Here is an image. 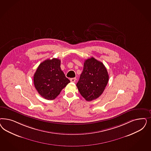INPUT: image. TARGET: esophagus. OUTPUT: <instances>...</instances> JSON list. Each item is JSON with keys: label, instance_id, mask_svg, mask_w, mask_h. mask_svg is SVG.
Returning a JSON list of instances; mask_svg holds the SVG:
<instances>
[{"label": "esophagus", "instance_id": "obj_1", "mask_svg": "<svg viewBox=\"0 0 151 151\" xmlns=\"http://www.w3.org/2000/svg\"><path fill=\"white\" fill-rule=\"evenodd\" d=\"M70 81L71 82H73V83H75L76 81V78H72L70 79Z\"/></svg>", "mask_w": 151, "mask_h": 151}]
</instances>
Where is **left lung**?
<instances>
[{"instance_id":"obj_1","label":"left lung","mask_w":151,"mask_h":151,"mask_svg":"<svg viewBox=\"0 0 151 151\" xmlns=\"http://www.w3.org/2000/svg\"><path fill=\"white\" fill-rule=\"evenodd\" d=\"M108 79L109 76L104 65L91 57L84 61L83 72L77 87L87 101H92L102 94Z\"/></svg>"}]
</instances>
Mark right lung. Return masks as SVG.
<instances>
[{
  "label": "right lung",
  "mask_w": 151,
  "mask_h": 151,
  "mask_svg": "<svg viewBox=\"0 0 151 151\" xmlns=\"http://www.w3.org/2000/svg\"><path fill=\"white\" fill-rule=\"evenodd\" d=\"M60 66V60L58 59H47L39 64L34 73L35 88L46 99H54L70 82Z\"/></svg>",
  "instance_id": "add662e5"
}]
</instances>
